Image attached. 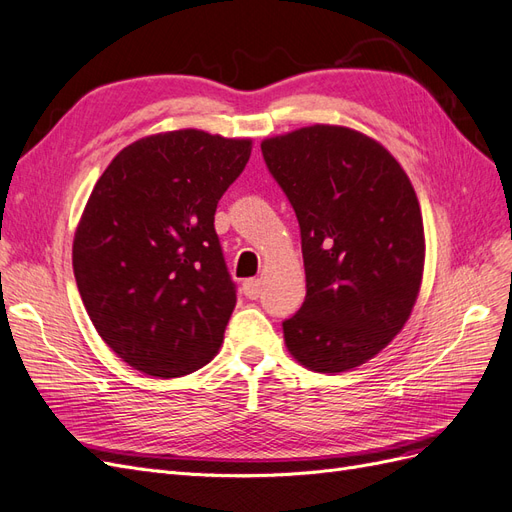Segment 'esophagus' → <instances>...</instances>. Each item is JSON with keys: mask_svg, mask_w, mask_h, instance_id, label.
<instances>
[{"mask_svg": "<svg viewBox=\"0 0 512 512\" xmlns=\"http://www.w3.org/2000/svg\"><path fill=\"white\" fill-rule=\"evenodd\" d=\"M262 292V282L260 280H245L243 282V294L247 299H258Z\"/></svg>", "mask_w": 512, "mask_h": 512, "instance_id": "esophagus-1", "label": "esophagus"}]
</instances>
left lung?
Wrapping results in <instances>:
<instances>
[{
    "instance_id": "1",
    "label": "left lung",
    "mask_w": 512,
    "mask_h": 512,
    "mask_svg": "<svg viewBox=\"0 0 512 512\" xmlns=\"http://www.w3.org/2000/svg\"><path fill=\"white\" fill-rule=\"evenodd\" d=\"M262 156L301 226L305 301L284 327L294 361L339 374L406 327L423 284V213L376 138L333 123L265 138Z\"/></svg>"
}]
</instances>
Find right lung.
<instances>
[{
    "instance_id": "1",
    "label": "right lung",
    "mask_w": 512,
    "mask_h": 512,
    "mask_svg": "<svg viewBox=\"0 0 512 512\" xmlns=\"http://www.w3.org/2000/svg\"><path fill=\"white\" fill-rule=\"evenodd\" d=\"M250 153L252 138L149 134L89 194L72 243L76 286L104 344L147 376L192 374L224 342L237 294L213 220Z\"/></svg>"
}]
</instances>
